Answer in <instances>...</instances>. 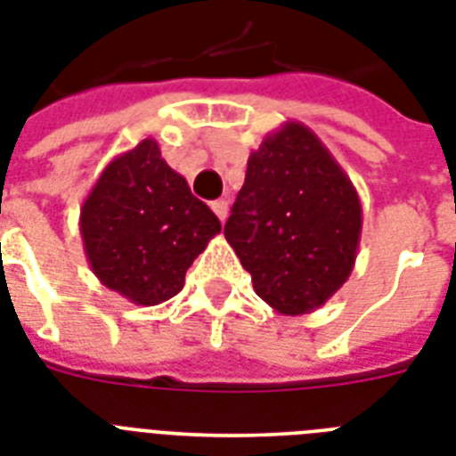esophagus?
<instances>
[{
    "mask_svg": "<svg viewBox=\"0 0 456 456\" xmlns=\"http://www.w3.org/2000/svg\"><path fill=\"white\" fill-rule=\"evenodd\" d=\"M213 213L217 215V217H220L222 222H224V217H227V210H229V203L224 199H220V200H213Z\"/></svg>",
    "mask_w": 456,
    "mask_h": 456,
    "instance_id": "esophagus-1",
    "label": "esophagus"
}]
</instances>
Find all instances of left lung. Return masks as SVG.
I'll use <instances>...</instances> for the list:
<instances>
[{
	"label": "left lung",
	"instance_id": "1",
	"mask_svg": "<svg viewBox=\"0 0 456 456\" xmlns=\"http://www.w3.org/2000/svg\"><path fill=\"white\" fill-rule=\"evenodd\" d=\"M362 236V203L322 139L289 120L250 153L224 239L253 289L279 314L314 312L346 284Z\"/></svg>",
	"mask_w": 456,
	"mask_h": 456
}]
</instances>
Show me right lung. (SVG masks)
Segmentation results:
<instances>
[{
    "label": "right lung",
    "mask_w": 456,
    "mask_h": 456,
    "mask_svg": "<svg viewBox=\"0 0 456 456\" xmlns=\"http://www.w3.org/2000/svg\"><path fill=\"white\" fill-rule=\"evenodd\" d=\"M222 224L160 156L156 139L110 160L80 208L85 256L106 289L134 305L165 303Z\"/></svg>",
    "instance_id": "1"
}]
</instances>
